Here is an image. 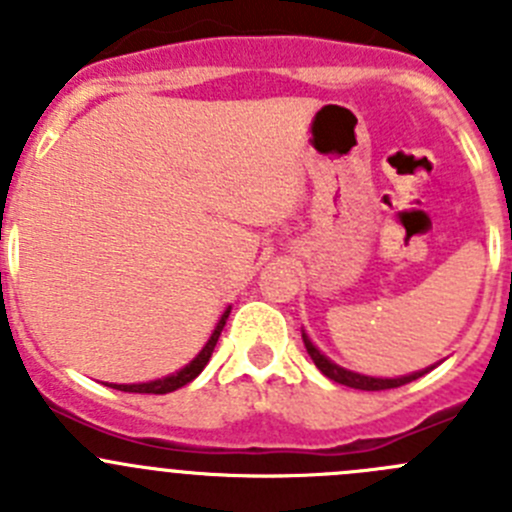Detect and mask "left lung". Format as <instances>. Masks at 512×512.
Masks as SVG:
<instances>
[{
    "instance_id": "8db88e82",
    "label": "left lung",
    "mask_w": 512,
    "mask_h": 512,
    "mask_svg": "<svg viewBox=\"0 0 512 512\" xmlns=\"http://www.w3.org/2000/svg\"><path fill=\"white\" fill-rule=\"evenodd\" d=\"M303 343L305 348H308L310 358H313V364L321 369V374H326L328 379L338 381V384L343 386H351V389H361V391H384V389H396V386H404L409 384V381L419 379V376H424L427 371H419V374H409V376H399V379H374V376H361V374H353V371H346L341 369V366H336L333 361H328L326 356H323L318 348L310 343V338L303 333Z\"/></svg>"
}]
</instances>
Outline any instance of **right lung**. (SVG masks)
I'll return each instance as SVG.
<instances>
[{
    "label": "right lung",
    "mask_w": 512,
    "mask_h": 512,
    "mask_svg": "<svg viewBox=\"0 0 512 512\" xmlns=\"http://www.w3.org/2000/svg\"><path fill=\"white\" fill-rule=\"evenodd\" d=\"M227 318H229V310H224V315L219 318L217 328H214L212 338H209L207 346L202 348V353H199V356L194 358L189 366H184L181 371H176L174 376H166V379H159V381H148V384H113V389L133 391V394H169V391H176V389H181V386H186L189 381H194L199 374H202L204 366H207V361L212 358V351H214V346H217L219 333H222Z\"/></svg>",
    "instance_id": "right-lung-1"
}]
</instances>
